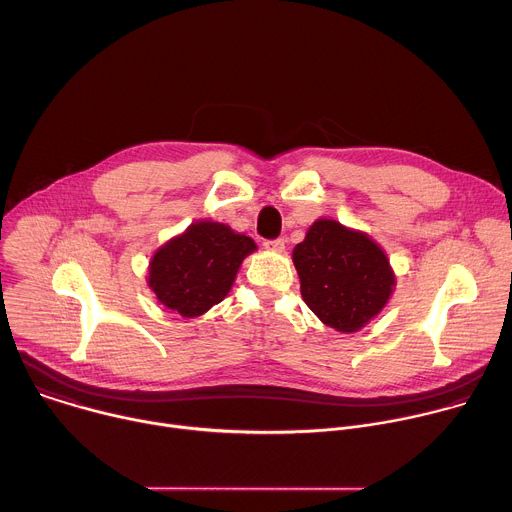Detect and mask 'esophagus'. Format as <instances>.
Here are the masks:
<instances>
[{
  "instance_id": "1",
  "label": "esophagus",
  "mask_w": 512,
  "mask_h": 512,
  "mask_svg": "<svg viewBox=\"0 0 512 512\" xmlns=\"http://www.w3.org/2000/svg\"><path fill=\"white\" fill-rule=\"evenodd\" d=\"M265 249H267V251H273V253H283V249H285V241H283V239L265 241Z\"/></svg>"
}]
</instances>
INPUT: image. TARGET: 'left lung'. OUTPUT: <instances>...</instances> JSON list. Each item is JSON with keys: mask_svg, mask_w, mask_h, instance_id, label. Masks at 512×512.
I'll return each instance as SVG.
<instances>
[{"mask_svg": "<svg viewBox=\"0 0 512 512\" xmlns=\"http://www.w3.org/2000/svg\"><path fill=\"white\" fill-rule=\"evenodd\" d=\"M302 298L330 328L350 334L389 302L395 273L385 251L360 231L318 218L294 249Z\"/></svg>", "mask_w": 512, "mask_h": 512, "instance_id": "1", "label": "left lung"}]
</instances>
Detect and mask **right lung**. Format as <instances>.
Segmentation results:
<instances>
[{
	"instance_id": "add662e5",
	"label": "right lung",
	"mask_w": 512,
	"mask_h": 512,
	"mask_svg": "<svg viewBox=\"0 0 512 512\" xmlns=\"http://www.w3.org/2000/svg\"><path fill=\"white\" fill-rule=\"evenodd\" d=\"M255 249L251 237L223 223L196 221L154 253L148 285L164 308L184 318L202 316L225 300Z\"/></svg>"
}]
</instances>
